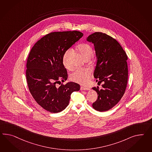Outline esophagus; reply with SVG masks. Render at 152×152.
<instances>
[{
	"instance_id": "1",
	"label": "esophagus",
	"mask_w": 152,
	"mask_h": 152,
	"mask_svg": "<svg viewBox=\"0 0 152 152\" xmlns=\"http://www.w3.org/2000/svg\"><path fill=\"white\" fill-rule=\"evenodd\" d=\"M80 90H89L90 89L89 88H87V87L81 86V87H80Z\"/></svg>"
}]
</instances>
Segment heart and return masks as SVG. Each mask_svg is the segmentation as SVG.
I'll list each match as a JSON object with an SVG mask.
<instances>
[{"label": "heart", "mask_w": 152, "mask_h": 152, "mask_svg": "<svg viewBox=\"0 0 152 152\" xmlns=\"http://www.w3.org/2000/svg\"><path fill=\"white\" fill-rule=\"evenodd\" d=\"M76 50L82 55L85 59H89L93 57L94 51L91 46L87 43H81L76 47ZM70 50L66 51L63 56V64L66 68H69L68 63V57ZM90 76V71L87 68H79L74 72L70 75V79L74 82L80 84H85L88 82Z\"/></svg>", "instance_id": "b5f03b06"}]
</instances>
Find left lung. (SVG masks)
I'll list each match as a JSON object with an SVG mask.
<instances>
[{
  "label": "left lung",
  "instance_id": "8db88e82",
  "mask_svg": "<svg viewBox=\"0 0 152 152\" xmlns=\"http://www.w3.org/2000/svg\"><path fill=\"white\" fill-rule=\"evenodd\" d=\"M86 41L94 45L97 62L94 73L96 82H103L102 89L94 87L97 95L94 109L104 112L113 108L125 93L128 80L127 56L120 43L102 32L89 35Z\"/></svg>",
  "mask_w": 152,
  "mask_h": 152
}]
</instances>
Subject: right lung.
Returning a JSON list of instances; mask_svg holds the SVG:
<instances>
[{"label": "right lung", "instance_id": "right-lung-1", "mask_svg": "<svg viewBox=\"0 0 152 152\" xmlns=\"http://www.w3.org/2000/svg\"><path fill=\"white\" fill-rule=\"evenodd\" d=\"M83 36L77 31L51 32L35 43L29 53L26 72L28 89L37 104L50 113L66 109L71 94L80 90L79 84L74 82L58 88L56 84L68 78L63 64L64 52Z\"/></svg>", "mask_w": 152, "mask_h": 152}]
</instances>
